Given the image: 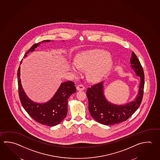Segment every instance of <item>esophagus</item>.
I'll return each instance as SVG.
<instances>
[{
	"mask_svg": "<svg viewBox=\"0 0 160 160\" xmlns=\"http://www.w3.org/2000/svg\"><path fill=\"white\" fill-rule=\"evenodd\" d=\"M76 89L78 91H84L85 89V87L84 85L80 84L77 86Z\"/></svg>",
	"mask_w": 160,
	"mask_h": 160,
	"instance_id": "1",
	"label": "esophagus"
}]
</instances>
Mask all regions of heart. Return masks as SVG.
I'll use <instances>...</instances> for the list:
<instances>
[{
    "label": "heart",
    "instance_id": "1",
    "mask_svg": "<svg viewBox=\"0 0 160 160\" xmlns=\"http://www.w3.org/2000/svg\"><path fill=\"white\" fill-rule=\"evenodd\" d=\"M112 62L108 52L94 50L80 55L76 60V65L71 66V69L74 72H77L78 68L89 69V78L91 80L96 81L105 75L112 66Z\"/></svg>",
    "mask_w": 160,
    "mask_h": 160
}]
</instances>
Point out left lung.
<instances>
[{
	"label": "left lung",
	"instance_id": "obj_1",
	"mask_svg": "<svg viewBox=\"0 0 160 160\" xmlns=\"http://www.w3.org/2000/svg\"><path fill=\"white\" fill-rule=\"evenodd\" d=\"M131 67L136 75L140 78L139 92L135 100L123 105H117L108 101L103 93V82L92 85L87 90L88 109L91 116L98 123L112 125L126 121L138 109L142 103L144 87V74L140 62L132 52L130 60Z\"/></svg>",
	"mask_w": 160,
	"mask_h": 160
}]
</instances>
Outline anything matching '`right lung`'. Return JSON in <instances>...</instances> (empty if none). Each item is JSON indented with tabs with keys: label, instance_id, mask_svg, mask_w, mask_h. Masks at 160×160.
Wrapping results in <instances>:
<instances>
[{
	"label": "right lung",
	"instance_id": "obj_1",
	"mask_svg": "<svg viewBox=\"0 0 160 160\" xmlns=\"http://www.w3.org/2000/svg\"><path fill=\"white\" fill-rule=\"evenodd\" d=\"M50 41V40H45L42 42ZM39 44L40 43L34 44L25 53L24 57H27L30 51H33ZM20 71V67L19 66L18 71V94L21 105L25 111L34 121L41 124L54 126L60 123L66 118L67 114L68 99L76 91L74 82L69 81L62 83L54 96L46 103L34 102L27 97L22 88Z\"/></svg>",
	"mask_w": 160,
	"mask_h": 160
}]
</instances>
